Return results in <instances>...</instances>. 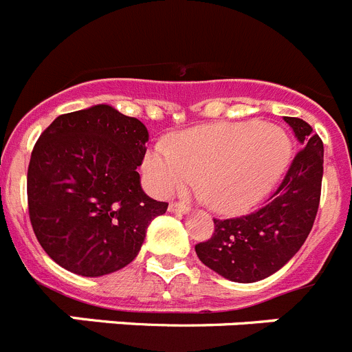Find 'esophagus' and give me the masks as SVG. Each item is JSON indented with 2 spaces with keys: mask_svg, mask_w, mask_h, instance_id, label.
Instances as JSON below:
<instances>
[{
  "mask_svg": "<svg viewBox=\"0 0 352 352\" xmlns=\"http://www.w3.org/2000/svg\"><path fill=\"white\" fill-rule=\"evenodd\" d=\"M169 211H173V213H186V211H188V204H185V203H170L169 204Z\"/></svg>",
  "mask_w": 352,
  "mask_h": 352,
  "instance_id": "34e87169",
  "label": "esophagus"
}]
</instances>
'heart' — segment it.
I'll return each mask as SVG.
<instances>
[{"mask_svg": "<svg viewBox=\"0 0 352 352\" xmlns=\"http://www.w3.org/2000/svg\"><path fill=\"white\" fill-rule=\"evenodd\" d=\"M292 142L278 126L239 121L178 133L170 146L155 144L144 155V174L160 197L185 190L199 179L204 203L220 213H241L261 203L280 182Z\"/></svg>", "mask_w": 352, "mask_h": 352, "instance_id": "obj_1", "label": "heart"}]
</instances>
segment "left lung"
<instances>
[{
  "label": "left lung",
  "instance_id": "obj_1",
  "mask_svg": "<svg viewBox=\"0 0 352 352\" xmlns=\"http://www.w3.org/2000/svg\"><path fill=\"white\" fill-rule=\"evenodd\" d=\"M301 149L268 203L234 219H213L208 241L195 245L201 263L239 284L263 280L284 266L310 234L321 201L324 148L312 126L285 118Z\"/></svg>",
  "mask_w": 352,
  "mask_h": 352
}]
</instances>
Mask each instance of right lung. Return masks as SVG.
<instances>
[{
  "label": "right lung",
  "mask_w": 352,
  "mask_h": 352,
  "mask_svg": "<svg viewBox=\"0 0 352 352\" xmlns=\"http://www.w3.org/2000/svg\"><path fill=\"white\" fill-rule=\"evenodd\" d=\"M148 130L111 105L56 118L28 167V210L38 243L61 268L102 276L138 257L167 203L141 188Z\"/></svg>",
  "instance_id": "1"
}]
</instances>
